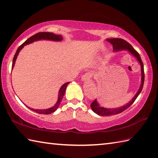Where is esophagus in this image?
Listing matches in <instances>:
<instances>
[{
    "label": "esophagus",
    "instance_id": "obj_1",
    "mask_svg": "<svg viewBox=\"0 0 158 158\" xmlns=\"http://www.w3.org/2000/svg\"><path fill=\"white\" fill-rule=\"evenodd\" d=\"M92 77L91 73H86L84 75H83L81 77V80L83 81H88Z\"/></svg>",
    "mask_w": 158,
    "mask_h": 158
}]
</instances>
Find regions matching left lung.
Listing matches in <instances>:
<instances>
[{
    "mask_svg": "<svg viewBox=\"0 0 158 158\" xmlns=\"http://www.w3.org/2000/svg\"><path fill=\"white\" fill-rule=\"evenodd\" d=\"M106 41L109 42L110 44H112L114 52L120 51H127L130 54H132L135 58H136L137 60H138V62H139L140 65V67H141V70H141V83H140V85L139 87V90L137 91L136 94L132 98V100H131L129 102H127L126 105H124L122 106L113 109L105 108V107L100 106L98 101H97V100L96 99L91 104V108L94 112L100 116H109L113 115H117V114H119L123 112V110H125L126 109L128 108V107H130L132 105L133 102L135 101V100L136 99L137 97L139 96L140 93L141 92L144 84V80H145V74H144V66L143 62L141 60V58H140V55L139 54V53L133 48V47L131 45L130 43L126 41L125 40L122 39H107Z\"/></svg>",
    "mask_w": 158,
    "mask_h": 158,
    "instance_id": "left-lung-1",
    "label": "left lung"
}]
</instances>
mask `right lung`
<instances>
[{
    "label": "right lung",
    "mask_w": 158,
    "mask_h": 158,
    "mask_svg": "<svg viewBox=\"0 0 158 158\" xmlns=\"http://www.w3.org/2000/svg\"><path fill=\"white\" fill-rule=\"evenodd\" d=\"M62 39H63V38H62V35H55L52 32H38L37 34L32 36L31 37H30L29 39L26 40V41L23 43L22 45H20L18 48V49H17L15 54L14 57H13V59L12 69L15 66V60H16L17 58H18V56L19 54V52L21 51V50L23 49V48L25 45H28V44H30V43H32L35 41H41V40H48V41H61ZM69 84V82L65 83L64 84H63L61 86V88H60V90L58 92V100H57V102L54 105V106H53L52 107H50V108L47 109H32V108H31V107H29L28 106H27L28 109L33 110V111L38 113L39 114H45V115H48V114H51V113H53L58 108L60 104V102H61L62 100L63 96H64V95L66 87Z\"/></svg>",
    "instance_id": "1"
}]
</instances>
